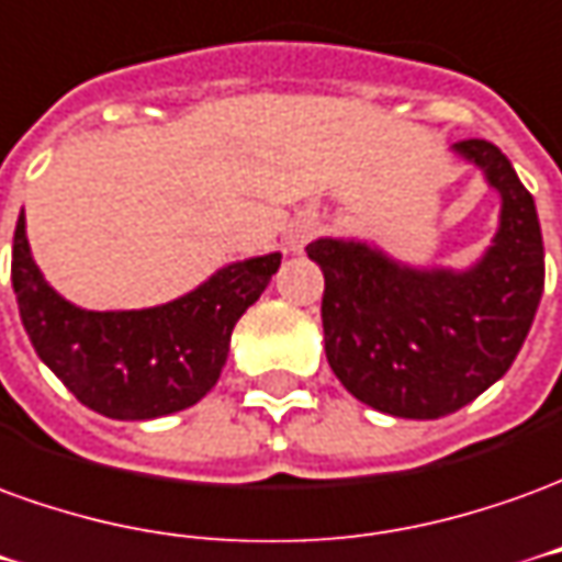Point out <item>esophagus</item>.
Here are the masks:
<instances>
[{"label": "esophagus", "mask_w": 562, "mask_h": 562, "mask_svg": "<svg viewBox=\"0 0 562 562\" xmlns=\"http://www.w3.org/2000/svg\"><path fill=\"white\" fill-rule=\"evenodd\" d=\"M317 229H321V221L312 217V214H305V217H296L293 224H290L288 236H284V245L290 250H302L314 236H317Z\"/></svg>", "instance_id": "obj_1"}]
</instances>
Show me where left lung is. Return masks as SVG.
Returning <instances> with one entry per match:
<instances>
[{
    "mask_svg": "<svg viewBox=\"0 0 562 562\" xmlns=\"http://www.w3.org/2000/svg\"><path fill=\"white\" fill-rule=\"evenodd\" d=\"M453 150L499 190V229L472 269H415L366 241L317 238L324 348L345 390L393 417L436 420L463 408L515 363L544 290L536 202L484 138Z\"/></svg>",
    "mask_w": 562,
    "mask_h": 562,
    "instance_id": "left-lung-1",
    "label": "left lung"
}]
</instances>
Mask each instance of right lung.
I'll use <instances>...</instances> for the list:
<instances>
[{"instance_id": "add662e5", "label": "right lung", "mask_w": 562, "mask_h": 562, "mask_svg": "<svg viewBox=\"0 0 562 562\" xmlns=\"http://www.w3.org/2000/svg\"><path fill=\"white\" fill-rule=\"evenodd\" d=\"M278 266L281 254L250 257L157 308L87 312L42 278L20 211L11 284L35 353L75 400L114 420H150L196 405L217 384L233 326Z\"/></svg>"}]
</instances>
